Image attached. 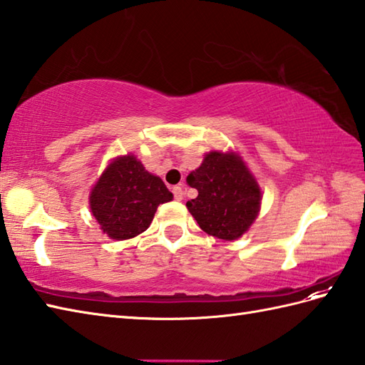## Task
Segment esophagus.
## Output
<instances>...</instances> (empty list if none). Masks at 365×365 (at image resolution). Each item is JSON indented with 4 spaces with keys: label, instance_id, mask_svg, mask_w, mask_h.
<instances>
[{
    "label": "esophagus",
    "instance_id": "1",
    "mask_svg": "<svg viewBox=\"0 0 365 365\" xmlns=\"http://www.w3.org/2000/svg\"><path fill=\"white\" fill-rule=\"evenodd\" d=\"M173 192H174V199H175V200H182V199H183V190H182V186H174Z\"/></svg>",
    "mask_w": 365,
    "mask_h": 365
}]
</instances>
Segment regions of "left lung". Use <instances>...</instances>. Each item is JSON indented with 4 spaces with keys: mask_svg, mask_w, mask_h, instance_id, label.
Here are the masks:
<instances>
[{
    "mask_svg": "<svg viewBox=\"0 0 365 365\" xmlns=\"http://www.w3.org/2000/svg\"><path fill=\"white\" fill-rule=\"evenodd\" d=\"M186 182L199 192L186 207L205 233L233 241L257 219L262 197L259 185L236 152H208Z\"/></svg>",
    "mask_w": 365,
    "mask_h": 365,
    "instance_id": "obj_1",
    "label": "left lung"
}]
</instances>
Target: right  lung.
Listing matches in <instances>:
<instances>
[{"mask_svg": "<svg viewBox=\"0 0 365 365\" xmlns=\"http://www.w3.org/2000/svg\"><path fill=\"white\" fill-rule=\"evenodd\" d=\"M173 192L132 154L115 158L90 194V208L108 238L123 241L148 230L160 203Z\"/></svg>", "mask_w": 365, "mask_h": 365, "instance_id": "add662e5", "label": "right lung"}]
</instances>
